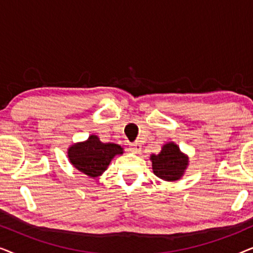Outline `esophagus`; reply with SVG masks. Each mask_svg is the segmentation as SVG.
<instances>
[{
  "label": "esophagus",
  "mask_w": 253,
  "mask_h": 253,
  "mask_svg": "<svg viewBox=\"0 0 253 253\" xmlns=\"http://www.w3.org/2000/svg\"><path fill=\"white\" fill-rule=\"evenodd\" d=\"M130 151L132 152V153H139V152L141 151V145L139 143L131 144L130 145Z\"/></svg>",
  "instance_id": "esophagus-1"
}]
</instances>
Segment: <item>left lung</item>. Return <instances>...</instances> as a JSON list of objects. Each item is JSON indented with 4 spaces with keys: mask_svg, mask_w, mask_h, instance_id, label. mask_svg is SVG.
<instances>
[{
    "mask_svg": "<svg viewBox=\"0 0 253 253\" xmlns=\"http://www.w3.org/2000/svg\"><path fill=\"white\" fill-rule=\"evenodd\" d=\"M150 160L154 175L166 182L181 179L189 167V157L172 141L166 143L159 154H152Z\"/></svg>",
    "mask_w": 253,
    "mask_h": 253,
    "instance_id": "obj_1",
    "label": "left lung"
}]
</instances>
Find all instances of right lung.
<instances>
[{"label": "right lung", "instance_id": "1", "mask_svg": "<svg viewBox=\"0 0 253 253\" xmlns=\"http://www.w3.org/2000/svg\"><path fill=\"white\" fill-rule=\"evenodd\" d=\"M124 150L114 143H102L96 134H91L84 141L72 144L68 148L70 164L83 174L91 178L101 176L116 155H122Z\"/></svg>", "mask_w": 253, "mask_h": 253}]
</instances>
